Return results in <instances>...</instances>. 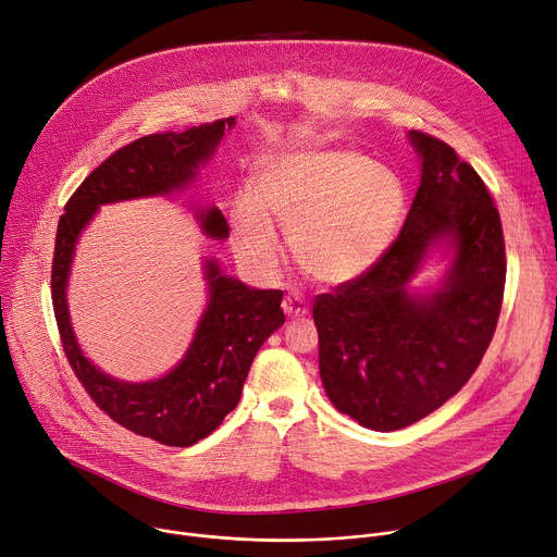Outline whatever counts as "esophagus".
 I'll list each match as a JSON object with an SVG mask.
<instances>
[{"label": "esophagus", "instance_id": "34e87169", "mask_svg": "<svg viewBox=\"0 0 557 557\" xmlns=\"http://www.w3.org/2000/svg\"><path fill=\"white\" fill-rule=\"evenodd\" d=\"M283 310L289 319H300L307 314V310H310V305H307V300L300 294L292 292L283 298Z\"/></svg>", "mask_w": 557, "mask_h": 557}]
</instances>
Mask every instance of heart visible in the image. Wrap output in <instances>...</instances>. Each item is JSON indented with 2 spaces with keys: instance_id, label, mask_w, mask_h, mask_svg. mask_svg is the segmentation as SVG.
Listing matches in <instances>:
<instances>
[{
  "instance_id": "heart-1",
  "label": "heart",
  "mask_w": 557,
  "mask_h": 557,
  "mask_svg": "<svg viewBox=\"0 0 557 557\" xmlns=\"http://www.w3.org/2000/svg\"><path fill=\"white\" fill-rule=\"evenodd\" d=\"M407 203L405 183L354 150H312L270 159L255 181V203L232 208L236 250L255 270L272 272L287 230L298 268L321 283H345L372 268L392 245Z\"/></svg>"
}]
</instances>
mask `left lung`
I'll return each mask as SVG.
<instances>
[{
  "mask_svg": "<svg viewBox=\"0 0 557 557\" xmlns=\"http://www.w3.org/2000/svg\"><path fill=\"white\" fill-rule=\"evenodd\" d=\"M409 139L422 178L400 234L312 310L330 400L376 431L413 424L467 385L496 332L507 278L500 214L480 174L436 137L411 131ZM445 235L457 245L448 283L413 299L406 281Z\"/></svg>",
  "mask_w": 557,
  "mask_h": 557,
  "instance_id": "8db88e82",
  "label": "left lung"
}]
</instances>
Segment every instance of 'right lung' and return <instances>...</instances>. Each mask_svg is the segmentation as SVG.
I'll return each mask as SVG.
<instances>
[{"label":"right lung","instance_id":"right-lung-1","mask_svg":"<svg viewBox=\"0 0 557 557\" xmlns=\"http://www.w3.org/2000/svg\"><path fill=\"white\" fill-rule=\"evenodd\" d=\"M234 126V116L185 133H154L112 152L73 193L54 236L50 294L61 347L92 403L137 436L170 447H190L210 436L238 405L250 364L268 336L285 323L281 289H252L219 274L208 263L210 305L185 358L159 381L119 383L92 367L73 334L66 281L79 232L99 206L165 195L188 183ZM210 238H225L230 227L221 210L199 216Z\"/></svg>","mask_w":557,"mask_h":557}]
</instances>
